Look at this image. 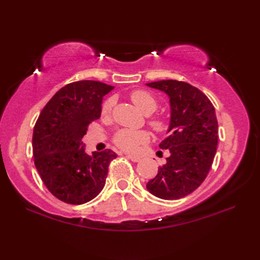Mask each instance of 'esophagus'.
Instances as JSON below:
<instances>
[{"instance_id":"obj_1","label":"esophagus","mask_w":260,"mask_h":260,"mask_svg":"<svg viewBox=\"0 0 260 260\" xmlns=\"http://www.w3.org/2000/svg\"><path fill=\"white\" fill-rule=\"evenodd\" d=\"M126 157L128 158V159H131L132 162H139L140 159H141L139 156H133V155H126Z\"/></svg>"}]
</instances>
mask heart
I'll use <instances>...</instances> for the list:
<instances>
[{"label": "heart", "mask_w": 260, "mask_h": 260, "mask_svg": "<svg viewBox=\"0 0 260 260\" xmlns=\"http://www.w3.org/2000/svg\"><path fill=\"white\" fill-rule=\"evenodd\" d=\"M131 101L135 106L142 110L144 114H152L157 108V101L152 93L146 90H134L129 95ZM114 106V99L109 98L103 104L102 115L108 116L112 112ZM150 125L154 131L163 132L167 129L168 124L163 118H152L150 119ZM114 144L125 152H135L140 145L145 144L150 141V134L145 131H131L120 129L114 135Z\"/></svg>", "instance_id": "b5f03b06"}]
</instances>
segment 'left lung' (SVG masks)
<instances>
[{
	"instance_id": "left-lung-1",
	"label": "left lung",
	"mask_w": 260,
	"mask_h": 260,
	"mask_svg": "<svg viewBox=\"0 0 260 260\" xmlns=\"http://www.w3.org/2000/svg\"><path fill=\"white\" fill-rule=\"evenodd\" d=\"M146 85L167 93L171 105L169 136L159 144L170 155L146 187L163 200H178L198 189L211 169L218 144L215 110L210 99L187 82L161 80Z\"/></svg>"
}]
</instances>
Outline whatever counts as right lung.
Here are the masks:
<instances>
[{
    "label": "right lung",
    "instance_id": "right-lung-1",
    "mask_svg": "<svg viewBox=\"0 0 260 260\" xmlns=\"http://www.w3.org/2000/svg\"><path fill=\"white\" fill-rule=\"evenodd\" d=\"M114 87L95 80L66 85L43 107L32 136L35 165L47 189L59 200L82 204L96 198L106 182L112 150L88 155L81 142L101 117L103 97Z\"/></svg>",
    "mask_w": 260,
    "mask_h": 260
}]
</instances>
